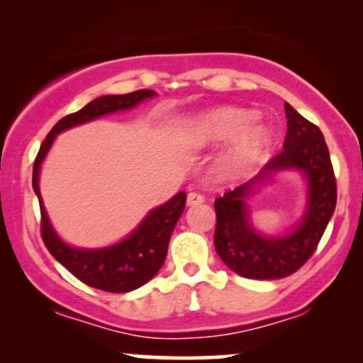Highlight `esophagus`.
Returning <instances> with one entry per match:
<instances>
[{
	"label": "esophagus",
	"mask_w": 363,
	"mask_h": 363,
	"mask_svg": "<svg viewBox=\"0 0 363 363\" xmlns=\"http://www.w3.org/2000/svg\"><path fill=\"white\" fill-rule=\"evenodd\" d=\"M203 201H205V196H203L201 193H196V191H191V193L187 194V205H189V206L201 205Z\"/></svg>",
	"instance_id": "esophagus-1"
}]
</instances>
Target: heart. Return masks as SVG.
I'll return each instance as SVG.
<instances>
[{
	"label": "heart",
	"instance_id": "1",
	"mask_svg": "<svg viewBox=\"0 0 363 363\" xmlns=\"http://www.w3.org/2000/svg\"><path fill=\"white\" fill-rule=\"evenodd\" d=\"M257 114L239 107H222L191 119L184 129V143L189 148H205L237 138L227 158V167L239 170L256 160L268 143V133L256 124Z\"/></svg>",
	"mask_w": 363,
	"mask_h": 363
}]
</instances>
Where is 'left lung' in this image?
Listing matches in <instances>:
<instances>
[{
    "label": "left lung",
    "mask_w": 363,
    "mask_h": 363,
    "mask_svg": "<svg viewBox=\"0 0 363 363\" xmlns=\"http://www.w3.org/2000/svg\"><path fill=\"white\" fill-rule=\"evenodd\" d=\"M286 136L252 181L215 199V249L232 272L252 280H278L301 269L318 249L336 208V177L320 129L285 104ZM280 168H298L310 181V206L304 222L290 236L266 240L247 222L243 199L254 182Z\"/></svg>",
    "instance_id": "8db88e82"
}]
</instances>
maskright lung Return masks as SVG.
<instances>
[{
	"instance_id": "right-lung-1",
	"label": "right lung",
	"mask_w": 363,
	"mask_h": 363,
	"mask_svg": "<svg viewBox=\"0 0 363 363\" xmlns=\"http://www.w3.org/2000/svg\"><path fill=\"white\" fill-rule=\"evenodd\" d=\"M153 95L155 91L147 89L124 95H106V97H99L86 104L78 112L65 116L54 124L49 135L45 136L34 162L32 186L39 198L40 235H43L45 247L78 280L85 285L94 286V289L111 291V294H124V291L140 289L158 273V269L164 264L165 256H167L169 240L174 227H176L179 216L184 211L186 193L176 194L165 205L153 210L143 220V223L123 242L107 249H99V251H85V249L69 247L54 234L48 215H45L43 199H40L39 169L57 133L77 126V124L86 123V121L101 118L109 112L131 109L136 104L153 97Z\"/></svg>"
}]
</instances>
